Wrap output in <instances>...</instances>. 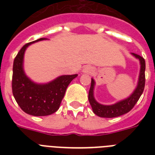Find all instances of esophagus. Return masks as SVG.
<instances>
[{"label": "esophagus", "instance_id": "1", "mask_svg": "<svg viewBox=\"0 0 155 155\" xmlns=\"http://www.w3.org/2000/svg\"><path fill=\"white\" fill-rule=\"evenodd\" d=\"M94 71L93 68H92V66H85L84 68H83V73H84V74H91Z\"/></svg>", "mask_w": 155, "mask_h": 155}]
</instances>
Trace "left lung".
<instances>
[{
  "label": "left lung",
  "mask_w": 155,
  "mask_h": 155,
  "mask_svg": "<svg viewBox=\"0 0 155 155\" xmlns=\"http://www.w3.org/2000/svg\"><path fill=\"white\" fill-rule=\"evenodd\" d=\"M134 57L137 58L140 63V71L138 75L137 86L134 90V92L130 95V97L121 100L120 101L110 105L102 104L96 101L94 97V88H95V80L92 78L91 82V87L88 92V101L92 106L93 113L98 117L106 118L117 117L119 116L124 115L125 113H129L134 106L136 104L137 101L139 100L140 97L142 96L143 90L145 87V70H146V63L145 59L137 54L131 53Z\"/></svg>",
  "instance_id": "8db88e82"
}]
</instances>
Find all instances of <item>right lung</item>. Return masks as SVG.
I'll return each mask as SVG.
<instances>
[{"label": "right lung", "mask_w": 155, "mask_h": 155, "mask_svg": "<svg viewBox=\"0 0 155 155\" xmlns=\"http://www.w3.org/2000/svg\"><path fill=\"white\" fill-rule=\"evenodd\" d=\"M39 38L29 42L20 50L13 61L12 89L16 101L25 113L35 117L51 115L60 106L67 87L75 75H63L48 83L38 84L28 77L24 71V54L27 47L33 43L46 40Z\"/></svg>", "instance_id": "right-lung-1"}]
</instances>
